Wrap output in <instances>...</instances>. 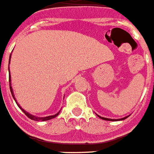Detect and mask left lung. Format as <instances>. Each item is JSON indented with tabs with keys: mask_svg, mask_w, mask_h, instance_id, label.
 I'll list each match as a JSON object with an SVG mask.
<instances>
[{
	"mask_svg": "<svg viewBox=\"0 0 154 154\" xmlns=\"http://www.w3.org/2000/svg\"><path fill=\"white\" fill-rule=\"evenodd\" d=\"M98 117L99 118H100L101 119H103V120H106V121H117V120H114V119H109V118H102V117H100V116H99L98 115ZM128 117V116H127ZM127 117H126V118H121V119H118V120H124V119H126Z\"/></svg>",
	"mask_w": 154,
	"mask_h": 154,
	"instance_id": "1",
	"label": "left lung"
}]
</instances>
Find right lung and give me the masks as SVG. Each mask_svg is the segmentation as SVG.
Here are the masks:
<instances>
[{"mask_svg": "<svg viewBox=\"0 0 154 154\" xmlns=\"http://www.w3.org/2000/svg\"><path fill=\"white\" fill-rule=\"evenodd\" d=\"M10 74H9V82H10V92H11V94H12V95H13L14 99V100H15V98H14V94H13V90H12V87H11V83H10ZM16 101V100H15ZM18 104V103H17ZM18 106H19L20 109H22V111L25 113V115L28 117V118H30V119H32V120H34V121H37V122H40V121H42V122H43V121H48V120H51V119H52V118H56L57 116L59 115V113H60V112H58V113H56V114L54 115H52V116H49V117H45V118H38V117H35V116H33V115L32 114H29L28 112H27L26 111H24L23 109L20 107V106L18 104Z\"/></svg>", "mask_w": 154, "mask_h": 154, "instance_id": "obj_1", "label": "right lung"}]
</instances>
